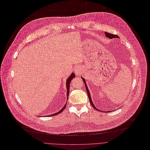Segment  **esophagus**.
<instances>
[{
  "label": "esophagus",
  "mask_w": 150,
  "mask_h": 150,
  "mask_svg": "<svg viewBox=\"0 0 150 150\" xmlns=\"http://www.w3.org/2000/svg\"><path fill=\"white\" fill-rule=\"evenodd\" d=\"M74 71H75V74H76V75H79V74H80V70L79 68H77V67H76V68L75 69Z\"/></svg>",
  "instance_id": "esophagus-1"
}]
</instances>
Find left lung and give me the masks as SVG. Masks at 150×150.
Segmentation results:
<instances>
[{"instance_id":"left-lung-1","label":"left lung","mask_w":150,"mask_h":150,"mask_svg":"<svg viewBox=\"0 0 150 150\" xmlns=\"http://www.w3.org/2000/svg\"><path fill=\"white\" fill-rule=\"evenodd\" d=\"M105 35H106V37L107 38H110V39H113V38H119V37L117 36L116 35H113V34H110V33H107V32H105ZM81 77L82 80H83V82H84V85H85V86H86V88L87 93V95H88V99H89V101H90V102H91L92 106H93V108L95 109H96V110H98V111H101V110H100L99 109H97V108L95 107V105L93 104V102H92V98H91V93H90V92H89V91H88V87H87V86L86 80H85V79H84L83 77ZM107 112H109V111H107Z\"/></svg>"}]
</instances>
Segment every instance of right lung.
I'll use <instances>...</instances> for the list:
<instances>
[{
    "mask_svg": "<svg viewBox=\"0 0 150 150\" xmlns=\"http://www.w3.org/2000/svg\"><path fill=\"white\" fill-rule=\"evenodd\" d=\"M75 77H76V76H75L74 73H72L70 74V76L68 77V79H67V80H66L67 99V100H68V97H69V92H70V83H71V81L72 79H73V78H74ZM67 103V102H66V103L64 105V106L62 108V109H60V110H59L58 112H57V113H55L51 114V115H47V116H54V115L55 116V115H58V113H62V112L64 110V109H65V108L66 107Z\"/></svg>",
    "mask_w": 150,
    "mask_h": 150,
    "instance_id": "1",
    "label": "right lung"
}]
</instances>
